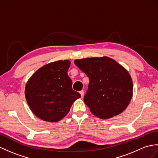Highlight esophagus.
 Returning a JSON list of instances; mask_svg holds the SVG:
<instances>
[{
	"label": "esophagus",
	"mask_w": 158,
	"mask_h": 158,
	"mask_svg": "<svg viewBox=\"0 0 158 158\" xmlns=\"http://www.w3.org/2000/svg\"><path fill=\"white\" fill-rule=\"evenodd\" d=\"M80 94H81V97H83V96H84V91L83 90H81V91H80Z\"/></svg>",
	"instance_id": "esophagus-1"
}]
</instances>
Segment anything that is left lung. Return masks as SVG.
I'll use <instances>...</instances> for the list:
<instances>
[{"label":"left lung","mask_w":158,"mask_h":158,"mask_svg":"<svg viewBox=\"0 0 158 158\" xmlns=\"http://www.w3.org/2000/svg\"><path fill=\"white\" fill-rule=\"evenodd\" d=\"M74 62L89 79L83 100L93 114L106 119L126 109L133 95V82L125 69L106 56Z\"/></svg>","instance_id":"obj_1"}]
</instances>
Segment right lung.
<instances>
[{"label":"right lung","instance_id":"right-lung-1","mask_svg":"<svg viewBox=\"0 0 158 158\" xmlns=\"http://www.w3.org/2000/svg\"><path fill=\"white\" fill-rule=\"evenodd\" d=\"M70 64L67 60L51 62L39 69L28 81L25 98L33 113L40 119L58 122L81 97L72 89V81L67 74Z\"/></svg>","mask_w":158,"mask_h":158}]
</instances>
